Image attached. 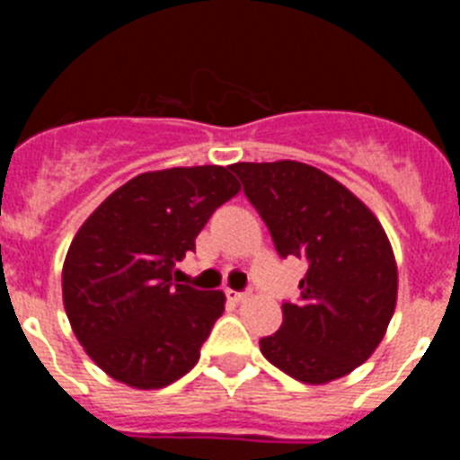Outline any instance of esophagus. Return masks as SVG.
Returning <instances> with one entry per match:
<instances>
[{"label":"esophagus","instance_id":"obj_1","mask_svg":"<svg viewBox=\"0 0 460 460\" xmlns=\"http://www.w3.org/2000/svg\"><path fill=\"white\" fill-rule=\"evenodd\" d=\"M226 296L230 299V302H243V299L249 296V292H237V290H230V288H227Z\"/></svg>","mask_w":460,"mask_h":460}]
</instances>
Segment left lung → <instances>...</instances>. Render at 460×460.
Returning <instances> with one entry per match:
<instances>
[{
    "instance_id": "left-lung-1",
    "label": "left lung",
    "mask_w": 460,
    "mask_h": 460,
    "mask_svg": "<svg viewBox=\"0 0 460 460\" xmlns=\"http://www.w3.org/2000/svg\"><path fill=\"white\" fill-rule=\"evenodd\" d=\"M270 227L280 258L306 260L299 302L260 350L290 377L324 385L373 355L398 292L392 243L364 202L323 170L296 161L230 165Z\"/></svg>"
}]
</instances>
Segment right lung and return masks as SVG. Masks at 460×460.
<instances>
[{"instance_id": "1", "label": "right lung", "mask_w": 460, "mask_h": 460, "mask_svg": "<svg viewBox=\"0 0 460 460\" xmlns=\"http://www.w3.org/2000/svg\"><path fill=\"white\" fill-rule=\"evenodd\" d=\"M239 181L221 165L142 172L83 223L62 271L73 332L110 377L161 389L200 359L226 295L174 283V265Z\"/></svg>"}]
</instances>
